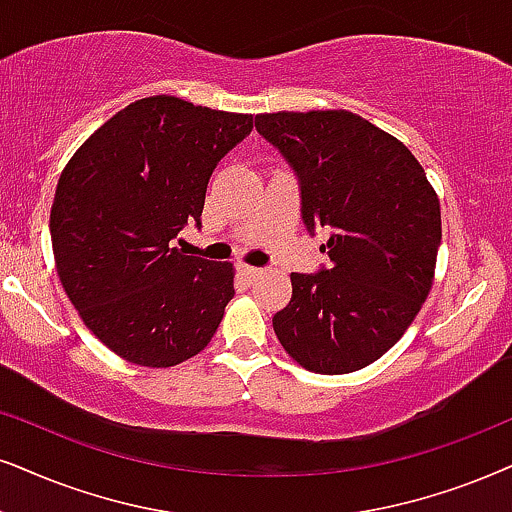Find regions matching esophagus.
<instances>
[{
	"mask_svg": "<svg viewBox=\"0 0 512 512\" xmlns=\"http://www.w3.org/2000/svg\"><path fill=\"white\" fill-rule=\"evenodd\" d=\"M238 274H241L245 281H257V278L262 276V269H257V267H250V264H241V267H238Z\"/></svg>",
	"mask_w": 512,
	"mask_h": 512,
	"instance_id": "1",
	"label": "esophagus"
}]
</instances>
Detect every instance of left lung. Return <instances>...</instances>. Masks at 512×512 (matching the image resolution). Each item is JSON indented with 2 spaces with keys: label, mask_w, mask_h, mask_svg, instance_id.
Instances as JSON below:
<instances>
[{
  "label": "left lung",
  "mask_w": 512,
  "mask_h": 512,
  "mask_svg": "<svg viewBox=\"0 0 512 512\" xmlns=\"http://www.w3.org/2000/svg\"><path fill=\"white\" fill-rule=\"evenodd\" d=\"M255 127L300 177L307 229L331 231L321 245L331 267L290 274L276 338L307 371H359L428 300L442 243L437 193L416 155L357 113H260Z\"/></svg>",
  "instance_id": "1"
}]
</instances>
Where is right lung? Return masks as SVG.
I'll use <instances>...</instances> for the list:
<instances>
[{"label":"right lung","mask_w":512,"mask_h":512,"mask_svg":"<svg viewBox=\"0 0 512 512\" xmlns=\"http://www.w3.org/2000/svg\"><path fill=\"white\" fill-rule=\"evenodd\" d=\"M252 115L146 96L73 153L51 203L61 286L84 326L129 364L170 368L203 352L234 297L236 269L181 255L210 174Z\"/></svg>","instance_id":"1"}]
</instances>
